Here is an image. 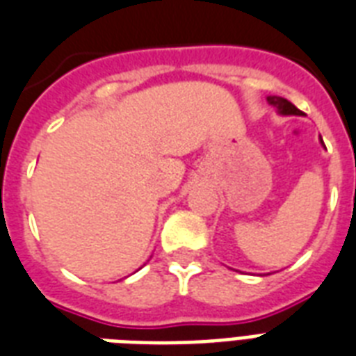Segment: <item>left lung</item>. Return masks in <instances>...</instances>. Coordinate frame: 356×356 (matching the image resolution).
Instances as JSON below:
<instances>
[{
  "label": "left lung",
  "mask_w": 356,
  "mask_h": 356,
  "mask_svg": "<svg viewBox=\"0 0 356 356\" xmlns=\"http://www.w3.org/2000/svg\"><path fill=\"white\" fill-rule=\"evenodd\" d=\"M268 103H270V105H273V107L279 111V114H284V116H290V114L301 116V114H303L298 107H296V105H292V103L288 102V99H284V97L270 96L268 97ZM321 144H323V140H321Z\"/></svg>",
  "instance_id": "obj_1"
}]
</instances>
